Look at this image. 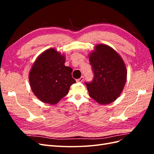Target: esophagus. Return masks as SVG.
<instances>
[{"label":"esophagus","instance_id":"1","mask_svg":"<svg viewBox=\"0 0 154 154\" xmlns=\"http://www.w3.org/2000/svg\"><path fill=\"white\" fill-rule=\"evenodd\" d=\"M83 79H84V77L83 76H81L80 78L77 79L76 80V82H82L83 81Z\"/></svg>","mask_w":154,"mask_h":154}]
</instances>
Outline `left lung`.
I'll return each mask as SVG.
<instances>
[{"label": "left lung", "instance_id": "left-lung-1", "mask_svg": "<svg viewBox=\"0 0 154 154\" xmlns=\"http://www.w3.org/2000/svg\"><path fill=\"white\" fill-rule=\"evenodd\" d=\"M94 72L91 83H85L89 96L100 105L110 104L122 94L127 71L121 56L110 46L97 44L89 54Z\"/></svg>", "mask_w": 154, "mask_h": 154}]
</instances>
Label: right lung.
<instances>
[{
  "label": "right lung",
  "mask_w": 154,
  "mask_h": 154,
  "mask_svg": "<svg viewBox=\"0 0 154 154\" xmlns=\"http://www.w3.org/2000/svg\"><path fill=\"white\" fill-rule=\"evenodd\" d=\"M66 56L54 48L42 53L32 66L29 74L32 92L41 101L57 104L76 82L72 68L65 66Z\"/></svg>",
  "instance_id": "obj_1"
}]
</instances>
